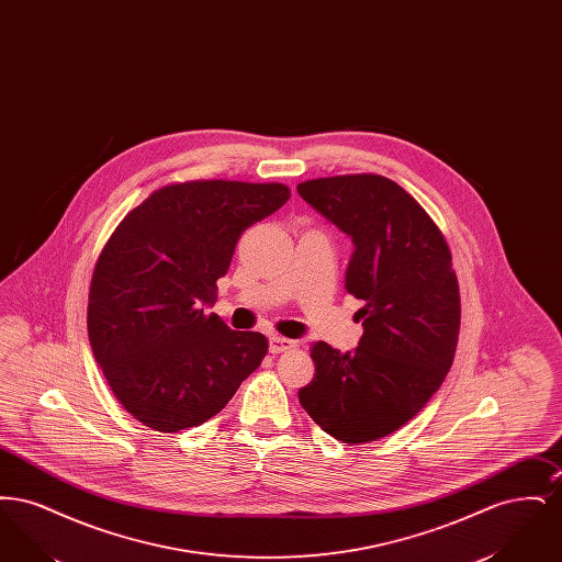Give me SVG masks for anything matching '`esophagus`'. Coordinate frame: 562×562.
Here are the masks:
<instances>
[{
	"label": "esophagus",
	"mask_w": 562,
	"mask_h": 562,
	"mask_svg": "<svg viewBox=\"0 0 562 562\" xmlns=\"http://www.w3.org/2000/svg\"><path fill=\"white\" fill-rule=\"evenodd\" d=\"M296 348L293 339H286V337H280V335H271L269 337V351L271 353H282V351H291Z\"/></svg>",
	"instance_id": "1"
}]
</instances>
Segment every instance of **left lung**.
<instances>
[{
	"instance_id": "left-lung-1",
	"label": "left lung",
	"mask_w": 562,
	"mask_h": 562,
	"mask_svg": "<svg viewBox=\"0 0 562 562\" xmlns=\"http://www.w3.org/2000/svg\"><path fill=\"white\" fill-rule=\"evenodd\" d=\"M296 191L353 241L346 291L364 301L360 346L312 344L316 374L299 402L333 438L373 442L411 422L453 364L461 301L451 250L424 206L381 175L312 179Z\"/></svg>"
}]
</instances>
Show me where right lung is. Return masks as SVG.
<instances>
[{"label":"right lung","mask_w":562,"mask_h":562,"mask_svg":"<svg viewBox=\"0 0 562 562\" xmlns=\"http://www.w3.org/2000/svg\"><path fill=\"white\" fill-rule=\"evenodd\" d=\"M289 198L282 183H172L113 229L92 271L86 321L109 387L136 422L164 434L195 428L257 371L266 335L232 330L204 305L241 234Z\"/></svg>","instance_id":"right-lung-1"}]
</instances>
